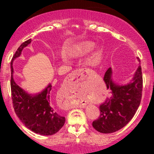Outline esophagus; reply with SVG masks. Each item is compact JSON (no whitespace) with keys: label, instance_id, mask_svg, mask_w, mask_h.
<instances>
[{"label":"esophagus","instance_id":"1","mask_svg":"<svg viewBox=\"0 0 154 154\" xmlns=\"http://www.w3.org/2000/svg\"><path fill=\"white\" fill-rule=\"evenodd\" d=\"M94 74V71L92 70L89 69V68H80V69H77L72 73V76L74 77H78L80 76H83L85 77H91ZM81 107H84V104H82Z\"/></svg>","mask_w":154,"mask_h":154}]
</instances>
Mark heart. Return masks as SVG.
<instances>
[{
    "label": "heart",
    "instance_id": "obj_1",
    "mask_svg": "<svg viewBox=\"0 0 154 154\" xmlns=\"http://www.w3.org/2000/svg\"><path fill=\"white\" fill-rule=\"evenodd\" d=\"M94 47V45L93 42H86L79 49L75 50L74 51V54H77L80 52H88V51H91Z\"/></svg>",
    "mask_w": 154,
    "mask_h": 154
}]
</instances>
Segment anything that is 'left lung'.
<instances>
[{"label": "left lung", "mask_w": 154, "mask_h": 154, "mask_svg": "<svg viewBox=\"0 0 154 154\" xmlns=\"http://www.w3.org/2000/svg\"><path fill=\"white\" fill-rule=\"evenodd\" d=\"M103 80L112 95L100 105V116L92 122V126L100 133H111L127 125L140 105L143 86L142 68L138 67L133 80L125 85L113 81L111 68L105 73Z\"/></svg>", "instance_id": "1"}]
</instances>
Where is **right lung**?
<instances>
[{
	"label": "right lung",
	"mask_w": 154,
	"mask_h": 154,
	"mask_svg": "<svg viewBox=\"0 0 154 154\" xmlns=\"http://www.w3.org/2000/svg\"><path fill=\"white\" fill-rule=\"evenodd\" d=\"M31 42L27 40L20 45L11 61V93L15 114L24 125L32 132L43 136L55 134L64 125L66 119L58 114L51 102L52 86L49 84L36 94H28L16 84L13 78L12 63L21 51Z\"/></svg>",
	"instance_id": "obj_1"
}]
</instances>
